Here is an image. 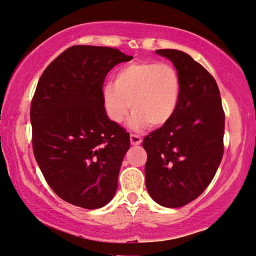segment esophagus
Returning <instances> with one entry per match:
<instances>
[{
    "label": "esophagus",
    "mask_w": 256,
    "mask_h": 256,
    "mask_svg": "<svg viewBox=\"0 0 256 256\" xmlns=\"http://www.w3.org/2000/svg\"><path fill=\"white\" fill-rule=\"evenodd\" d=\"M130 143H132V146H140V144L142 143V138H140L138 135L132 134L130 135Z\"/></svg>",
    "instance_id": "34e87169"
}]
</instances>
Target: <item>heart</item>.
Here are the masks:
<instances>
[{
  "label": "heart",
  "mask_w": 256,
  "mask_h": 256,
  "mask_svg": "<svg viewBox=\"0 0 256 256\" xmlns=\"http://www.w3.org/2000/svg\"><path fill=\"white\" fill-rule=\"evenodd\" d=\"M181 99V80L168 64L132 62L118 70L113 83L102 88L107 116L120 124L134 110L130 127L140 130L150 124L162 127L172 119Z\"/></svg>",
  "instance_id": "obj_1"
}]
</instances>
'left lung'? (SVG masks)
<instances>
[{
	"mask_svg": "<svg viewBox=\"0 0 256 256\" xmlns=\"http://www.w3.org/2000/svg\"><path fill=\"white\" fill-rule=\"evenodd\" d=\"M181 80L178 110L168 124L148 135L146 184L151 198L166 208H180L198 198L223 158L225 116L214 77L176 50H158Z\"/></svg>",
	"mask_w": 256,
	"mask_h": 256,
	"instance_id": "obj_1",
	"label": "left lung"
}]
</instances>
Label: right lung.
Instances as JSON below:
<instances>
[{
    "label": "right lung",
    "instance_id": "add662e5",
    "mask_svg": "<svg viewBox=\"0 0 256 256\" xmlns=\"http://www.w3.org/2000/svg\"><path fill=\"white\" fill-rule=\"evenodd\" d=\"M116 48L72 46L40 77L31 104L36 160L58 198L84 209L106 206L130 146L129 134L107 116L102 84L130 61Z\"/></svg>",
    "mask_w": 256,
    "mask_h": 256
}]
</instances>
